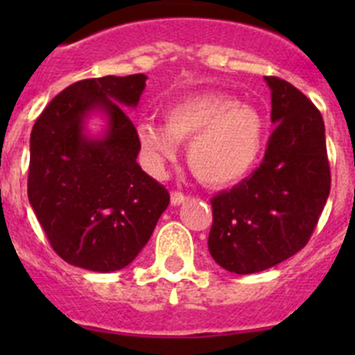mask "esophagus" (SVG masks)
<instances>
[{
  "instance_id": "34e87169",
  "label": "esophagus",
  "mask_w": 355,
  "mask_h": 355,
  "mask_svg": "<svg viewBox=\"0 0 355 355\" xmlns=\"http://www.w3.org/2000/svg\"><path fill=\"white\" fill-rule=\"evenodd\" d=\"M184 199H187V196H184L183 192H180V190H174V192L171 193V202L174 206H180L181 202H184Z\"/></svg>"
}]
</instances>
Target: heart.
<instances>
[{"label":"heart","mask_w":355,"mask_h":355,"mask_svg":"<svg viewBox=\"0 0 355 355\" xmlns=\"http://www.w3.org/2000/svg\"><path fill=\"white\" fill-rule=\"evenodd\" d=\"M165 126L142 121L137 128L147 167L159 174L191 140L187 163L200 183L227 187L243 180L265 149V121L258 110L225 94L175 101L165 110Z\"/></svg>","instance_id":"b5f03b06"}]
</instances>
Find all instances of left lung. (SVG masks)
Listing matches in <instances>:
<instances>
[{"mask_svg": "<svg viewBox=\"0 0 355 355\" xmlns=\"http://www.w3.org/2000/svg\"><path fill=\"white\" fill-rule=\"evenodd\" d=\"M265 80L275 124L265 158L249 178L211 197L209 254L234 274L266 270L306 247L331 192L320 110L288 81Z\"/></svg>", "mask_w": 355, "mask_h": 355, "instance_id": "8db88e82", "label": "left lung"}]
</instances>
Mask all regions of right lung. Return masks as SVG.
I'll list each match as a JSON object with an SVG mask.
<instances>
[{"mask_svg":"<svg viewBox=\"0 0 355 355\" xmlns=\"http://www.w3.org/2000/svg\"><path fill=\"white\" fill-rule=\"evenodd\" d=\"M146 74L89 78L53 97L33 124L28 199L53 250L92 272L130 265L171 202L168 190L137 163V128L121 105L137 106ZM105 109V139L83 135V117Z\"/></svg>","mask_w":355,"mask_h":355,"instance_id":"right-lung-1","label":"right lung"}]
</instances>
